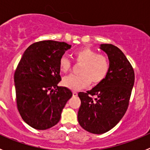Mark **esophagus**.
Segmentation results:
<instances>
[{"label": "esophagus", "mask_w": 150, "mask_h": 150, "mask_svg": "<svg viewBox=\"0 0 150 150\" xmlns=\"http://www.w3.org/2000/svg\"><path fill=\"white\" fill-rule=\"evenodd\" d=\"M77 95H78V93L76 92V91H73V95H74V96H77Z\"/></svg>", "instance_id": "esophagus-1"}]
</instances>
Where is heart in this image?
<instances>
[{
	"label": "heart",
	"mask_w": 150,
	"mask_h": 150,
	"mask_svg": "<svg viewBox=\"0 0 150 150\" xmlns=\"http://www.w3.org/2000/svg\"><path fill=\"white\" fill-rule=\"evenodd\" d=\"M75 60L82 64L79 75H70L62 79L64 86L72 90L86 88L91 83L97 85L106 78L110 70L109 59L103 54H98L92 49L85 47L74 52ZM61 71L67 73L71 71L72 63L66 56L61 57L59 60Z\"/></svg>",
	"instance_id": "obj_1"
}]
</instances>
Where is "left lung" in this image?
Instances as JSON below:
<instances>
[{
  "instance_id": "1",
  "label": "left lung",
  "mask_w": 150,
  "mask_h": 150,
  "mask_svg": "<svg viewBox=\"0 0 150 150\" xmlns=\"http://www.w3.org/2000/svg\"><path fill=\"white\" fill-rule=\"evenodd\" d=\"M100 48L107 54L109 72L95 88L78 93L81 100L78 122L83 129L96 134L108 132L122 120L134 83V69L122 52L112 44H101Z\"/></svg>"
}]
</instances>
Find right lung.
<instances>
[{"instance_id": "add662e5", "label": "right lung", "mask_w": 150, "mask_h": 150, "mask_svg": "<svg viewBox=\"0 0 150 150\" xmlns=\"http://www.w3.org/2000/svg\"><path fill=\"white\" fill-rule=\"evenodd\" d=\"M71 45L43 40L25 51L14 74L16 104L22 120L30 127L46 130L59 122L72 92L58 86L62 80L59 60Z\"/></svg>"}]
</instances>
